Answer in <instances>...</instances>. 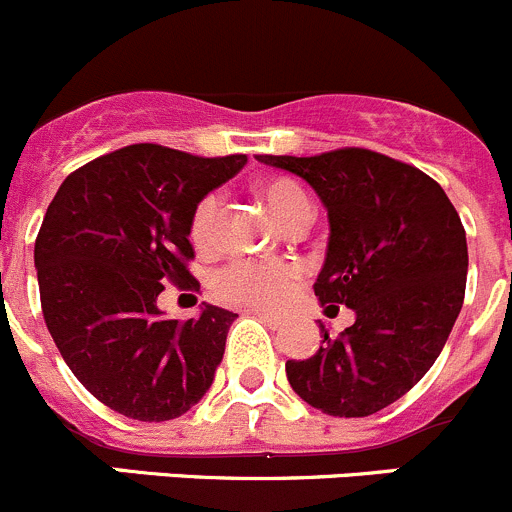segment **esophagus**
I'll return each mask as SVG.
<instances>
[{
  "instance_id": "obj_1",
  "label": "esophagus",
  "mask_w": 512,
  "mask_h": 512,
  "mask_svg": "<svg viewBox=\"0 0 512 512\" xmlns=\"http://www.w3.org/2000/svg\"><path fill=\"white\" fill-rule=\"evenodd\" d=\"M251 316H256L258 321H263L266 326H278V316L276 313H268V311H261V308H251Z\"/></svg>"
}]
</instances>
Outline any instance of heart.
<instances>
[{"mask_svg": "<svg viewBox=\"0 0 512 512\" xmlns=\"http://www.w3.org/2000/svg\"><path fill=\"white\" fill-rule=\"evenodd\" d=\"M258 194H261L268 211L281 224H286L291 216L311 211L306 194L291 179L261 181L258 184ZM216 211H219V201H216L214 194L204 196L196 204L189 226V236L196 249H209L214 244ZM296 278L298 271L293 266H286V263L246 261V258H239V261L229 263V266L216 273L214 293L221 301L234 303V306L278 308L291 296L293 286H296Z\"/></svg>", "mask_w": 512, "mask_h": 512, "instance_id": "1", "label": "heart"}]
</instances>
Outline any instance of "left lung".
<instances>
[{
    "mask_svg": "<svg viewBox=\"0 0 512 512\" xmlns=\"http://www.w3.org/2000/svg\"><path fill=\"white\" fill-rule=\"evenodd\" d=\"M306 181L328 211L318 303L348 306L353 326L306 361H288L293 391L318 411L363 418L428 373L463 308L468 244L445 191L416 166L368 149L258 156Z\"/></svg>",
    "mask_w": 512,
    "mask_h": 512,
    "instance_id": "1",
    "label": "left lung"
}]
</instances>
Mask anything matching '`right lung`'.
<instances>
[{"label":"right lung","instance_id":"add662e5","mask_svg":"<svg viewBox=\"0 0 512 512\" xmlns=\"http://www.w3.org/2000/svg\"><path fill=\"white\" fill-rule=\"evenodd\" d=\"M246 161L131 144L69 174L49 204L34 244L44 321L79 383L111 411L171 421L214 383L236 313L204 303L181 323L156 298L164 283L199 286L186 268L191 214Z\"/></svg>","mask_w":512,"mask_h":512}]
</instances>
